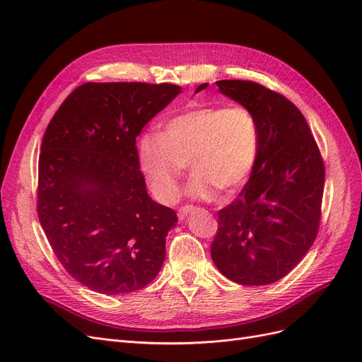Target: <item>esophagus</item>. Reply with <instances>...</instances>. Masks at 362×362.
Instances as JSON below:
<instances>
[{
    "instance_id": "esophagus-1",
    "label": "esophagus",
    "mask_w": 362,
    "mask_h": 362,
    "mask_svg": "<svg viewBox=\"0 0 362 362\" xmlns=\"http://www.w3.org/2000/svg\"><path fill=\"white\" fill-rule=\"evenodd\" d=\"M192 211H193V206H192V205H184V206H181L180 211H178L180 221H184V218L187 217V214H190Z\"/></svg>"
}]
</instances>
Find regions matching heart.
Returning <instances> with one entry per match:
<instances>
[{
  "label": "heart",
  "instance_id": "1",
  "mask_svg": "<svg viewBox=\"0 0 362 362\" xmlns=\"http://www.w3.org/2000/svg\"><path fill=\"white\" fill-rule=\"evenodd\" d=\"M261 149L258 120L249 108L196 107L172 117L163 133L140 139V168L160 202L180 194V178L190 161L187 194L211 201L217 190L235 193L254 172Z\"/></svg>",
  "mask_w": 362,
  "mask_h": 362
}]
</instances>
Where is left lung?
Wrapping results in <instances>:
<instances>
[{
  "label": "left lung",
  "instance_id": "8db88e82",
  "mask_svg": "<svg viewBox=\"0 0 362 362\" xmlns=\"http://www.w3.org/2000/svg\"><path fill=\"white\" fill-rule=\"evenodd\" d=\"M216 84L221 93L254 113L261 149L238 198L217 213L211 258L228 279L267 286L288 275L314 243L325 164L303 115L286 96L255 81Z\"/></svg>",
  "mask_w": 362,
  "mask_h": 362
}]
</instances>
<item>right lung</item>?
<instances>
[{
    "label": "right lung",
    "mask_w": 362,
    "mask_h": 362,
    "mask_svg": "<svg viewBox=\"0 0 362 362\" xmlns=\"http://www.w3.org/2000/svg\"><path fill=\"white\" fill-rule=\"evenodd\" d=\"M180 92L169 83H84L43 134L40 225L64 270L96 293L144 288L166 258L178 217L149 198L136 137Z\"/></svg>",
    "instance_id": "right-lung-1"
}]
</instances>
